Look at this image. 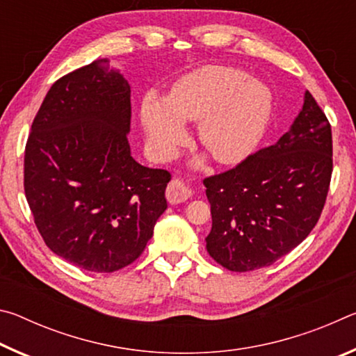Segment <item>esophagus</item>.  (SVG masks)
Listing matches in <instances>:
<instances>
[{
	"instance_id": "esophagus-1",
	"label": "esophagus",
	"mask_w": 356,
	"mask_h": 356,
	"mask_svg": "<svg viewBox=\"0 0 356 356\" xmlns=\"http://www.w3.org/2000/svg\"><path fill=\"white\" fill-rule=\"evenodd\" d=\"M191 196V190L186 186L184 182H180V180L174 179L170 182L166 188V200L170 201L171 204H179V202H184L188 200Z\"/></svg>"
}]
</instances>
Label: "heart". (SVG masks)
<instances>
[{"label":"heart","instance_id":"obj_1","mask_svg":"<svg viewBox=\"0 0 356 356\" xmlns=\"http://www.w3.org/2000/svg\"><path fill=\"white\" fill-rule=\"evenodd\" d=\"M272 95L264 84L227 65H204L176 83L165 102L147 97L141 124L154 152L171 159L185 141L182 122H197V138L222 165L246 159L267 127Z\"/></svg>","mask_w":356,"mask_h":356}]
</instances>
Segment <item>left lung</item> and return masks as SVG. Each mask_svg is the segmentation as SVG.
Listing matches in <instances>:
<instances>
[{
  "label": "left lung",
  "instance_id": "1",
  "mask_svg": "<svg viewBox=\"0 0 356 356\" xmlns=\"http://www.w3.org/2000/svg\"><path fill=\"white\" fill-rule=\"evenodd\" d=\"M333 172L331 125L309 91L273 146L204 179L212 212L206 248L231 272L268 267L309 236Z\"/></svg>",
  "mask_w": 356,
  "mask_h": 356
}]
</instances>
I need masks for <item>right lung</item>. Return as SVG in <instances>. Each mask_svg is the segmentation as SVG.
Segmentation results:
<instances>
[{
	"label": "right lung",
	"instance_id": "obj_1",
	"mask_svg": "<svg viewBox=\"0 0 356 356\" xmlns=\"http://www.w3.org/2000/svg\"><path fill=\"white\" fill-rule=\"evenodd\" d=\"M130 86L108 59L53 83L25 147V195L45 245L111 273L146 248L168 204L166 170L130 155Z\"/></svg>",
	"mask_w": 356,
	"mask_h": 356
}]
</instances>
